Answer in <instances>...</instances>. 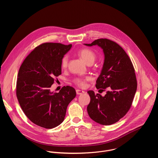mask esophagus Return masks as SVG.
<instances>
[{
	"instance_id": "esophagus-1",
	"label": "esophagus",
	"mask_w": 158,
	"mask_h": 158,
	"mask_svg": "<svg viewBox=\"0 0 158 158\" xmlns=\"http://www.w3.org/2000/svg\"><path fill=\"white\" fill-rule=\"evenodd\" d=\"M84 93V91H82V90H80V89H76V93L77 94L79 95V94H82Z\"/></svg>"
}]
</instances>
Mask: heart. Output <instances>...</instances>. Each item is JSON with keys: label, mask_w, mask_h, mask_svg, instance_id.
<instances>
[{"label": "heart", "mask_w": 158, "mask_h": 158, "mask_svg": "<svg viewBox=\"0 0 158 158\" xmlns=\"http://www.w3.org/2000/svg\"><path fill=\"white\" fill-rule=\"evenodd\" d=\"M78 55L81 57V58L88 65H91L94 63L97 58L96 54L91 49L89 48H83L79 50L77 52ZM68 61H69V57L68 56L65 55L63 56L61 60V67L63 69L67 68V65H68ZM90 77L88 76L82 77H76L73 79V82L76 85L83 87L85 85L86 81H89Z\"/></svg>", "instance_id": "heart-1"}]
</instances>
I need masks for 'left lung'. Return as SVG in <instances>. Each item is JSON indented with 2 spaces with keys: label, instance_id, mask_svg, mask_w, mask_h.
<instances>
[{
  "label": "left lung",
  "instance_id": "1",
  "mask_svg": "<svg viewBox=\"0 0 158 158\" xmlns=\"http://www.w3.org/2000/svg\"><path fill=\"white\" fill-rule=\"evenodd\" d=\"M87 46L98 45L104 53V62L96 87L102 91L108 90L103 97L93 91L87 93L91 101L87 110L89 117L102 125H111L123 118L130 109L137 89L133 64L118 44L107 39H98Z\"/></svg>",
  "mask_w": 158,
  "mask_h": 158
}]
</instances>
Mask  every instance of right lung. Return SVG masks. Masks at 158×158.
Listing matches in <instances>:
<instances>
[{
  "instance_id": "add662e5",
  "label": "right lung",
  "mask_w": 158,
  "mask_h": 158,
  "mask_svg": "<svg viewBox=\"0 0 158 158\" xmlns=\"http://www.w3.org/2000/svg\"><path fill=\"white\" fill-rule=\"evenodd\" d=\"M72 44L45 42L37 46L21 64L17 75L16 95L19 104L34 124L52 129L61 124L67 106L76 97L71 86L58 93H51L55 77L61 74V60Z\"/></svg>"
}]
</instances>
